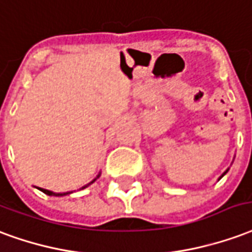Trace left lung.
I'll use <instances>...</instances> for the list:
<instances>
[{"label": "left lung", "mask_w": 252, "mask_h": 252, "mask_svg": "<svg viewBox=\"0 0 252 252\" xmlns=\"http://www.w3.org/2000/svg\"><path fill=\"white\" fill-rule=\"evenodd\" d=\"M228 170H229V168H228V169H227V170H225V172H224V173H223V174H221V176H220L219 179H218V181H219V180H220V179H221V177H223L224 174H225V173H227V172H228Z\"/></svg>", "instance_id": "1"}]
</instances>
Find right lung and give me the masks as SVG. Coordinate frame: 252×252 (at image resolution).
Returning <instances> with one entry per match:
<instances>
[{
  "label": "right lung",
  "mask_w": 252,
  "mask_h": 252,
  "mask_svg": "<svg viewBox=\"0 0 252 252\" xmlns=\"http://www.w3.org/2000/svg\"><path fill=\"white\" fill-rule=\"evenodd\" d=\"M99 176H100V173H99L98 176H96V177H95V179L91 181V183H88V184H86L84 187H82L80 189H84V188H87V187H90V185L93 184V183H95V181L99 179ZM38 189H40L41 192H44L45 194H48V196H67V194L72 193V190H69V192H63V193H58V192H52V190H48V189H44V188H38Z\"/></svg>",
  "instance_id": "right-lung-1"
}]
</instances>
